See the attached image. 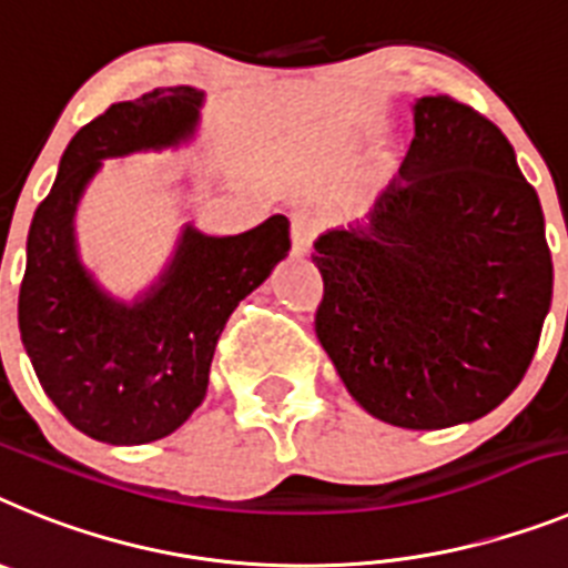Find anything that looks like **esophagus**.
I'll return each mask as SVG.
<instances>
[{"label":"esophagus","mask_w":568,"mask_h":568,"mask_svg":"<svg viewBox=\"0 0 568 568\" xmlns=\"http://www.w3.org/2000/svg\"><path fill=\"white\" fill-rule=\"evenodd\" d=\"M314 223L308 216H294V223H291V254H305V251L312 248L314 243Z\"/></svg>","instance_id":"obj_1"}]
</instances>
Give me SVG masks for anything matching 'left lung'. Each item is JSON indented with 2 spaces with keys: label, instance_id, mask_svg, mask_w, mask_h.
<instances>
[{
  "label": "left lung",
  "instance_id": "8db88e82",
  "mask_svg": "<svg viewBox=\"0 0 568 568\" xmlns=\"http://www.w3.org/2000/svg\"><path fill=\"white\" fill-rule=\"evenodd\" d=\"M312 260L317 339L372 417L448 428L520 386L551 305V251L515 148L475 108L414 102L400 176Z\"/></svg>",
  "mask_w": 568,
  "mask_h": 568
}]
</instances>
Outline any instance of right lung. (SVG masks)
<instances>
[{"mask_svg":"<svg viewBox=\"0 0 568 568\" xmlns=\"http://www.w3.org/2000/svg\"><path fill=\"white\" fill-rule=\"evenodd\" d=\"M202 97L191 85L154 88L79 128L28 231L19 285L24 352L65 420L111 446L160 440L189 420L231 312L291 248L283 214L236 236L185 225L168 268L134 303L105 294L79 263L73 214L102 160L185 142Z\"/></svg>","mask_w":568,"mask_h":568,"instance_id":"add662e5","label":"right lung"}]
</instances>
